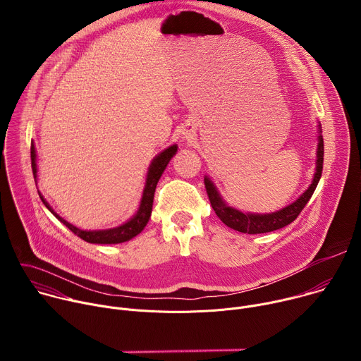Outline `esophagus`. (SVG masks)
I'll list each match as a JSON object with an SVG mask.
<instances>
[{
	"label": "esophagus",
	"instance_id": "34e87169",
	"mask_svg": "<svg viewBox=\"0 0 361 361\" xmlns=\"http://www.w3.org/2000/svg\"><path fill=\"white\" fill-rule=\"evenodd\" d=\"M184 140H187V141H190L191 138H192V135H191V131H185V134H184V137H183Z\"/></svg>",
	"mask_w": 361,
	"mask_h": 361
}]
</instances>
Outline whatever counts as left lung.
<instances>
[{
	"label": "left lung",
	"mask_w": 361,
	"mask_h": 361,
	"mask_svg": "<svg viewBox=\"0 0 361 361\" xmlns=\"http://www.w3.org/2000/svg\"><path fill=\"white\" fill-rule=\"evenodd\" d=\"M319 142H317V160H316V171L312 184L308 185V188L291 204L286 205L284 209L274 212V213H266V214H259V213H243L231 205H228L223 197L220 195L216 184L212 181L209 176L204 177V184L205 190H207L212 207L216 212L217 217L230 228L244 233V234H262V233H270L279 228H283L293 223L301 210L305 207V204L308 200L312 198L320 177L323 171V156H324V142H323V135H322V124L319 123Z\"/></svg>",
	"instance_id": "1"
}]
</instances>
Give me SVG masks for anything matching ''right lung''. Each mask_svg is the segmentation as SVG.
<instances>
[{
    "label": "right lung",
    "mask_w": 361,
    "mask_h": 361,
    "mask_svg": "<svg viewBox=\"0 0 361 361\" xmlns=\"http://www.w3.org/2000/svg\"><path fill=\"white\" fill-rule=\"evenodd\" d=\"M177 148H178L177 144H173L169 148H166L164 151H161L159 156L154 157V160L151 161V164L148 167V171H147L145 185H144V190H142L140 207H138L137 213L128 221H126L124 224H121L118 227L107 228V230H81V228L73 226L71 223L66 221L63 217H60L53 209H51V205L44 200V197L38 191L39 198L51 213H53L66 227H68L75 235H78L84 241L91 243V244L126 243V241L134 238L137 234H140L144 230V227L147 226V223L149 220V216H151V212H152V200H154V192H156L157 183H159L160 177L163 176L167 164L174 157V154L177 152ZM31 167H32L34 180H37V154H35L34 142H31Z\"/></svg>",
    "instance_id": "add662e5"
}]
</instances>
